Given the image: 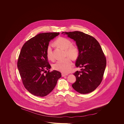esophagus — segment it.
Instances as JSON below:
<instances>
[{"label": "esophagus", "instance_id": "obj_1", "mask_svg": "<svg viewBox=\"0 0 124 124\" xmlns=\"http://www.w3.org/2000/svg\"><path fill=\"white\" fill-rule=\"evenodd\" d=\"M68 74H64V73H62V77L65 76H66V75H67Z\"/></svg>", "mask_w": 124, "mask_h": 124}]
</instances>
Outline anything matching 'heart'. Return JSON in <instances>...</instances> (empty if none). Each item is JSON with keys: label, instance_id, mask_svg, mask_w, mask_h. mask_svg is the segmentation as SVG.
<instances>
[{"label": "heart", "instance_id": "obj_1", "mask_svg": "<svg viewBox=\"0 0 124 124\" xmlns=\"http://www.w3.org/2000/svg\"><path fill=\"white\" fill-rule=\"evenodd\" d=\"M54 44L65 50V56L67 57L63 60L57 61L53 65V69L63 73H68L71 71L73 66V63L70 58L73 60H76L78 58L79 55L78 48L76 45L72 44L71 41L65 37L58 38L54 42ZM46 53L48 59L53 60L54 57L51 44L48 46Z\"/></svg>", "mask_w": 124, "mask_h": 124}]
</instances>
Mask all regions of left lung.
<instances>
[{"mask_svg": "<svg viewBox=\"0 0 124 124\" xmlns=\"http://www.w3.org/2000/svg\"><path fill=\"white\" fill-rule=\"evenodd\" d=\"M76 41L79 55L75 65L81 69L74 74L76 82L72 86L78 92L86 94L92 92L102 81L106 59L99 43L94 38L82 32H62Z\"/></svg>", "mask_w": 124, "mask_h": 124, "instance_id": "left-lung-1", "label": "left lung"}]
</instances>
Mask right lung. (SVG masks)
<instances>
[{
	"instance_id": "obj_1",
	"label": "right lung",
	"mask_w": 124,
	"mask_h": 124,
	"mask_svg": "<svg viewBox=\"0 0 124 124\" xmlns=\"http://www.w3.org/2000/svg\"><path fill=\"white\" fill-rule=\"evenodd\" d=\"M59 32L42 33L25 42L21 49L17 66L25 88L32 94L44 97L50 93L62 76L57 70L50 71L46 50L50 40ZM48 70L45 73V70Z\"/></svg>"
}]
</instances>
